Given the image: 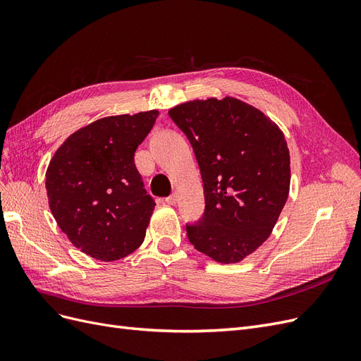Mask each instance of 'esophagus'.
Returning a JSON list of instances; mask_svg holds the SVG:
<instances>
[{
	"instance_id": "1",
	"label": "esophagus",
	"mask_w": 361,
	"mask_h": 361,
	"mask_svg": "<svg viewBox=\"0 0 361 361\" xmlns=\"http://www.w3.org/2000/svg\"><path fill=\"white\" fill-rule=\"evenodd\" d=\"M166 203H167V204H170V206L176 204V203H178V194H171L170 197H167V199H166Z\"/></svg>"
}]
</instances>
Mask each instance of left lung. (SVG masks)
<instances>
[{
  "label": "left lung",
  "mask_w": 361,
  "mask_h": 361,
  "mask_svg": "<svg viewBox=\"0 0 361 361\" xmlns=\"http://www.w3.org/2000/svg\"><path fill=\"white\" fill-rule=\"evenodd\" d=\"M188 137L203 180L204 212L190 243L220 264H236L269 238L290 187L285 135L236 97L190 101L169 111Z\"/></svg>",
  "instance_id": "left-lung-1"
}]
</instances>
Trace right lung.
<instances>
[{"mask_svg": "<svg viewBox=\"0 0 361 361\" xmlns=\"http://www.w3.org/2000/svg\"><path fill=\"white\" fill-rule=\"evenodd\" d=\"M158 110L96 120L76 130L47 170L49 209L69 241L97 260H118L145 241L155 202L134 155Z\"/></svg>", "mask_w": 361, "mask_h": 361, "instance_id": "1", "label": "right lung"}]
</instances>
